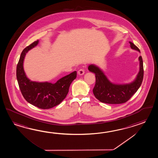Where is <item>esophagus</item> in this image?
<instances>
[{"label": "esophagus", "mask_w": 158, "mask_h": 158, "mask_svg": "<svg viewBox=\"0 0 158 158\" xmlns=\"http://www.w3.org/2000/svg\"><path fill=\"white\" fill-rule=\"evenodd\" d=\"M77 74H79V75H82L84 74V70L83 69H80L77 71Z\"/></svg>", "instance_id": "esophagus-1"}]
</instances>
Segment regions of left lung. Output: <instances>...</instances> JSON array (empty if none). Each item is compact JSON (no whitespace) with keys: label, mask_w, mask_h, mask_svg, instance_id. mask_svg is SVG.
Listing matches in <instances>:
<instances>
[{"label":"left lung","mask_w":158,"mask_h":158,"mask_svg":"<svg viewBox=\"0 0 158 158\" xmlns=\"http://www.w3.org/2000/svg\"><path fill=\"white\" fill-rule=\"evenodd\" d=\"M132 49L140 52L133 42H129ZM139 71L135 79L129 84H116L108 80L104 72L95 64L88 67L89 71L95 74L96 83L93 93L100 102L110 104H122L127 102L140 87L143 79V65L142 56L139 57Z\"/></svg>","instance_id":"obj_1"}]
</instances>
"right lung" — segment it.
<instances>
[{
    "mask_svg": "<svg viewBox=\"0 0 158 158\" xmlns=\"http://www.w3.org/2000/svg\"><path fill=\"white\" fill-rule=\"evenodd\" d=\"M37 40L22 52L16 68V77L21 94L27 102L40 109H50L60 104L66 97L70 85L77 77V71L60 78L56 83L38 82L29 79L25 73L23 62L26 53L38 45Z\"/></svg>",
    "mask_w": 158,
    "mask_h": 158,
    "instance_id": "obj_1",
    "label": "right lung"
}]
</instances>
